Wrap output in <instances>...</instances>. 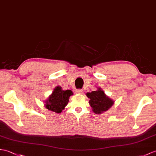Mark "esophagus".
Instances as JSON below:
<instances>
[{
  "instance_id": "obj_1",
  "label": "esophagus",
  "mask_w": 156,
  "mask_h": 156,
  "mask_svg": "<svg viewBox=\"0 0 156 156\" xmlns=\"http://www.w3.org/2000/svg\"><path fill=\"white\" fill-rule=\"evenodd\" d=\"M83 92H84V90H81V89H77L76 90V93L79 94H82Z\"/></svg>"
}]
</instances>
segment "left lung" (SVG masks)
<instances>
[{
	"instance_id": "1",
	"label": "left lung",
	"mask_w": 156,
	"mask_h": 156,
	"mask_svg": "<svg viewBox=\"0 0 156 156\" xmlns=\"http://www.w3.org/2000/svg\"><path fill=\"white\" fill-rule=\"evenodd\" d=\"M86 95L90 98L89 104L92 108L93 112L98 114L107 111L114 104V101L107 97L100 88L96 91L88 92Z\"/></svg>"
}]
</instances>
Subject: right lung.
<instances>
[{"instance_id": "right-lung-1", "label": "right lung", "mask_w": 156, "mask_h": 156, "mask_svg": "<svg viewBox=\"0 0 156 156\" xmlns=\"http://www.w3.org/2000/svg\"><path fill=\"white\" fill-rule=\"evenodd\" d=\"M72 94L73 93L71 90H62L61 87L57 86L48 99L45 101V106L49 110L56 113H60L68 104L69 98Z\"/></svg>"}]
</instances>
